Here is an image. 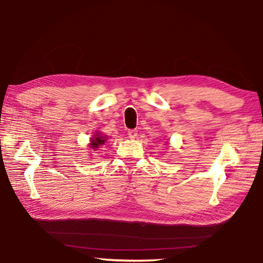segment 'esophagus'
Wrapping results in <instances>:
<instances>
[{"label":"esophagus","instance_id":"34e87169","mask_svg":"<svg viewBox=\"0 0 263 263\" xmlns=\"http://www.w3.org/2000/svg\"><path fill=\"white\" fill-rule=\"evenodd\" d=\"M127 135L130 139H136L138 137V131L137 130H128Z\"/></svg>","mask_w":263,"mask_h":263}]
</instances>
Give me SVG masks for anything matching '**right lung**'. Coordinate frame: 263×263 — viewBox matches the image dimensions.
Wrapping results in <instances>:
<instances>
[{
	"instance_id": "right-lung-1",
	"label": "right lung",
	"mask_w": 263,
	"mask_h": 263,
	"mask_svg": "<svg viewBox=\"0 0 263 263\" xmlns=\"http://www.w3.org/2000/svg\"><path fill=\"white\" fill-rule=\"evenodd\" d=\"M106 140H107V136L103 135V133L99 131H95L92 138H90V142H89L88 147L93 150V152H96L98 148L104 146Z\"/></svg>"
}]
</instances>
